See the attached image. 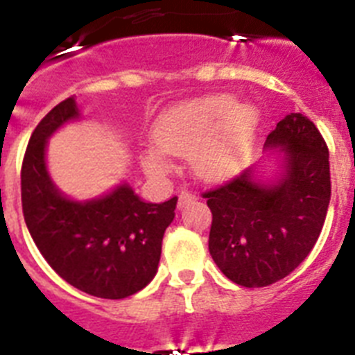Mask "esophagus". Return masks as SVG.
<instances>
[{
	"instance_id": "esophagus-1",
	"label": "esophagus",
	"mask_w": 355,
	"mask_h": 355,
	"mask_svg": "<svg viewBox=\"0 0 355 355\" xmlns=\"http://www.w3.org/2000/svg\"><path fill=\"white\" fill-rule=\"evenodd\" d=\"M193 199H196V196H193L192 192H188V190H183V192L180 193V199H178V208L183 209L184 206H188L190 202H193Z\"/></svg>"
}]
</instances>
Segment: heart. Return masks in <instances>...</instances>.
Returning <instances> with one entry per match:
<instances>
[{
    "mask_svg": "<svg viewBox=\"0 0 355 355\" xmlns=\"http://www.w3.org/2000/svg\"><path fill=\"white\" fill-rule=\"evenodd\" d=\"M259 110L229 94H211L175 103L156 119L155 146L140 153V165L153 180L172 172L171 156H188L193 174L208 183L233 178L243 168L258 133Z\"/></svg>",
    "mask_w": 355,
    "mask_h": 355,
    "instance_id": "b5f03b06",
    "label": "heart"
}]
</instances>
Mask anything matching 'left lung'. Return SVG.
Segmentation results:
<instances>
[{
    "label": "left lung",
    "instance_id": "obj_1",
    "mask_svg": "<svg viewBox=\"0 0 355 355\" xmlns=\"http://www.w3.org/2000/svg\"><path fill=\"white\" fill-rule=\"evenodd\" d=\"M265 149L277 159L272 178L250 167L205 193L213 215L209 254L225 277L245 288L277 283L307 258L331 200L329 149L306 115L279 121Z\"/></svg>",
    "mask_w": 355,
    "mask_h": 355
}]
</instances>
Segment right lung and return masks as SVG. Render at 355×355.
Segmentation results:
<instances>
[{"mask_svg": "<svg viewBox=\"0 0 355 355\" xmlns=\"http://www.w3.org/2000/svg\"><path fill=\"white\" fill-rule=\"evenodd\" d=\"M74 97L31 133L21 168L24 222L44 259L71 286L101 299H124L153 281L178 197L153 205L121 183L96 199L74 200L53 183L46 149L53 133L80 121Z\"/></svg>", "mask_w": 355, "mask_h": 355, "instance_id": "1", "label": "right lung"}]
</instances>
